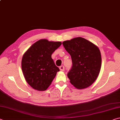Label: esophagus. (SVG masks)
<instances>
[{
	"instance_id": "esophagus-1",
	"label": "esophagus",
	"mask_w": 120,
	"mask_h": 120,
	"mask_svg": "<svg viewBox=\"0 0 120 120\" xmlns=\"http://www.w3.org/2000/svg\"><path fill=\"white\" fill-rule=\"evenodd\" d=\"M59 68H60V70L61 71H64V66H60Z\"/></svg>"
}]
</instances>
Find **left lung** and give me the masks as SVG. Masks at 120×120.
<instances>
[{
	"label": "left lung",
	"mask_w": 120,
	"mask_h": 120,
	"mask_svg": "<svg viewBox=\"0 0 120 120\" xmlns=\"http://www.w3.org/2000/svg\"><path fill=\"white\" fill-rule=\"evenodd\" d=\"M70 54L72 66L67 76L77 89H84L94 83L100 72L101 59L100 51L94 44L78 37L62 42Z\"/></svg>",
	"instance_id": "left-lung-1"
}]
</instances>
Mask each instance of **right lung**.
Here are the masks:
<instances>
[{
  "label": "right lung",
  "mask_w": 120,
  "mask_h": 120,
  "mask_svg": "<svg viewBox=\"0 0 120 120\" xmlns=\"http://www.w3.org/2000/svg\"><path fill=\"white\" fill-rule=\"evenodd\" d=\"M61 42L41 39L34 43L24 54L22 69L27 82L38 91L47 89L59 68L56 66L51 55L61 45Z\"/></svg>",
  "instance_id": "1"
}]
</instances>
